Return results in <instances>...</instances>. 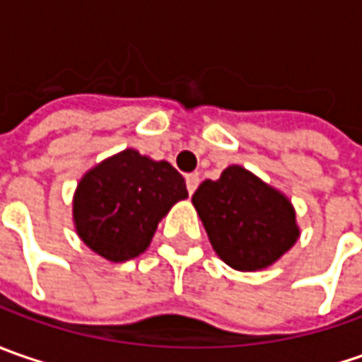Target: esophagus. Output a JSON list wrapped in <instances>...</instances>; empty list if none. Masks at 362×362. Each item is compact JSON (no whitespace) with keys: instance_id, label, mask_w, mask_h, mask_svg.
I'll return each instance as SVG.
<instances>
[{"instance_id":"34e87169","label":"esophagus","mask_w":362,"mask_h":362,"mask_svg":"<svg viewBox=\"0 0 362 362\" xmlns=\"http://www.w3.org/2000/svg\"><path fill=\"white\" fill-rule=\"evenodd\" d=\"M199 175H195V173H191L185 177V183H187V191H189V195H193L195 193V189L199 187Z\"/></svg>"}]
</instances>
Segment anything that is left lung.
<instances>
[{
	"mask_svg": "<svg viewBox=\"0 0 362 362\" xmlns=\"http://www.w3.org/2000/svg\"><path fill=\"white\" fill-rule=\"evenodd\" d=\"M191 202L211 247L233 270H266L298 242L292 202L240 165L203 181Z\"/></svg>",
	"mask_w": 362,
	"mask_h": 362,
	"instance_id": "obj_1",
	"label": "left lung"
}]
</instances>
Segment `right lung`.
Here are the masks:
<instances>
[{
    "label": "right lung",
    "instance_id": "add662e5",
    "mask_svg": "<svg viewBox=\"0 0 362 362\" xmlns=\"http://www.w3.org/2000/svg\"><path fill=\"white\" fill-rule=\"evenodd\" d=\"M181 199H187L185 179L171 163L124 148L82 175L72 219L94 254L119 264L145 252L160 219Z\"/></svg>",
    "mask_w": 362,
    "mask_h": 362
}]
</instances>
